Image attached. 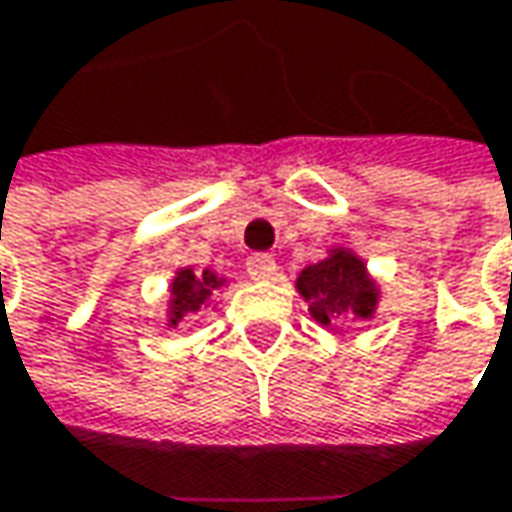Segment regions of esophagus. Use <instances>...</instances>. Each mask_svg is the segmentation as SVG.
<instances>
[{"label":"esophagus","instance_id":"1","mask_svg":"<svg viewBox=\"0 0 512 512\" xmlns=\"http://www.w3.org/2000/svg\"><path fill=\"white\" fill-rule=\"evenodd\" d=\"M275 257L272 255H252L246 260V272L252 280H269L275 275Z\"/></svg>","mask_w":512,"mask_h":512}]
</instances>
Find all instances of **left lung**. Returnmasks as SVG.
Segmentation results:
<instances>
[{
    "instance_id": "8db88e82",
    "label": "left lung",
    "mask_w": 512,
    "mask_h": 512,
    "mask_svg": "<svg viewBox=\"0 0 512 512\" xmlns=\"http://www.w3.org/2000/svg\"><path fill=\"white\" fill-rule=\"evenodd\" d=\"M295 289L309 303V318L321 326L372 321L381 303V283L372 278L367 260L346 246H332L323 260L303 266Z\"/></svg>"
}]
</instances>
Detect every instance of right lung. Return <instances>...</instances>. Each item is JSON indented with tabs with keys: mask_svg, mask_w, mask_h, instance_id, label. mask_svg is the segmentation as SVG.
Listing matches in <instances>:
<instances>
[{
	"mask_svg": "<svg viewBox=\"0 0 512 512\" xmlns=\"http://www.w3.org/2000/svg\"><path fill=\"white\" fill-rule=\"evenodd\" d=\"M229 286V280L217 275L214 269L194 272L191 266H183L174 272L171 286H168V303H166V326L174 329L177 323L189 315H197L200 309L214 306V292Z\"/></svg>",
	"mask_w": 512,
	"mask_h": 512,
	"instance_id": "obj_1",
	"label": "right lung"
}]
</instances>
